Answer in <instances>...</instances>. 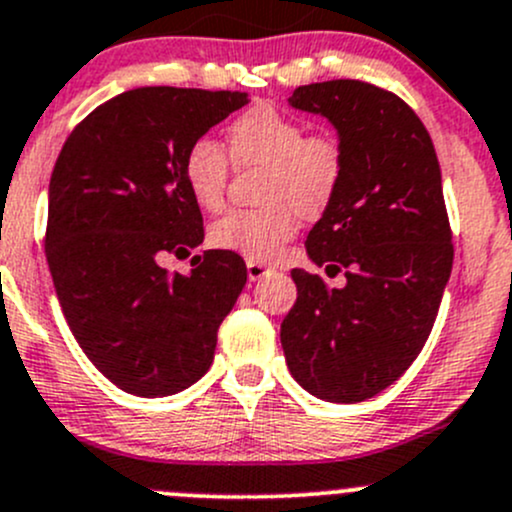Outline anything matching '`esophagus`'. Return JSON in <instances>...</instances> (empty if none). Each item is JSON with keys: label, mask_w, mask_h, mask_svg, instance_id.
Masks as SVG:
<instances>
[{"label": "esophagus", "mask_w": 512, "mask_h": 512, "mask_svg": "<svg viewBox=\"0 0 512 512\" xmlns=\"http://www.w3.org/2000/svg\"><path fill=\"white\" fill-rule=\"evenodd\" d=\"M270 272H275V270L267 265H262V262H255V260L247 262V277H250V282H260L262 277H267Z\"/></svg>", "instance_id": "obj_1"}]
</instances>
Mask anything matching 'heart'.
I'll return each instance as SVG.
<instances>
[{
	"label": "heart",
	"mask_w": 512,
	"mask_h": 512,
	"mask_svg": "<svg viewBox=\"0 0 512 512\" xmlns=\"http://www.w3.org/2000/svg\"><path fill=\"white\" fill-rule=\"evenodd\" d=\"M299 118L275 106H255L227 126V151L237 168H260L255 210H230L210 225L215 250L245 260H272L294 237L302 218H319L329 210L347 173V156L337 136L304 133ZM230 163L223 148L198 138L183 158L188 193L203 210H218L225 200Z\"/></svg>",
	"instance_id": "heart-1"
}]
</instances>
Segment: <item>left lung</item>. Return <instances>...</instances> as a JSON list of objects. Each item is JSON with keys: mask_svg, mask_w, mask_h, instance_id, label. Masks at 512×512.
<instances>
[{"mask_svg": "<svg viewBox=\"0 0 512 512\" xmlns=\"http://www.w3.org/2000/svg\"><path fill=\"white\" fill-rule=\"evenodd\" d=\"M289 106L327 118L344 146V183L309 230L307 255L332 275L344 270L347 285L292 270L282 349L302 389L356 404L414 364L436 322L453 267L441 165L414 108L374 84L299 86Z\"/></svg>", "mask_w": 512, "mask_h": 512, "instance_id": "left-lung-1", "label": "left lung"}]
</instances>
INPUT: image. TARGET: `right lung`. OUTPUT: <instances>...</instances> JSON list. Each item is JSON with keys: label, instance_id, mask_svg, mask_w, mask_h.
Returning <instances> with one entry per match:
<instances>
[{"label": "right lung", "instance_id": "add662e5", "mask_svg": "<svg viewBox=\"0 0 512 512\" xmlns=\"http://www.w3.org/2000/svg\"><path fill=\"white\" fill-rule=\"evenodd\" d=\"M245 103L242 91L143 86L94 108L56 158L46 223L56 297L84 354L128 394L195 384L245 287L232 252L195 255L190 275L160 267L205 237L185 151Z\"/></svg>", "mask_w": 512, "mask_h": 512}]
</instances>
